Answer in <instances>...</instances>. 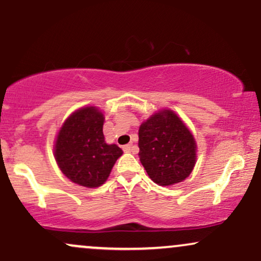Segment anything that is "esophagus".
Here are the masks:
<instances>
[{"label": "esophagus", "instance_id": "1", "mask_svg": "<svg viewBox=\"0 0 261 261\" xmlns=\"http://www.w3.org/2000/svg\"><path fill=\"white\" fill-rule=\"evenodd\" d=\"M122 149H124V152H126V153H128V152L133 151V145H131V143H128V145H125L124 147H122Z\"/></svg>", "mask_w": 261, "mask_h": 261}]
</instances>
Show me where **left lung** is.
Listing matches in <instances>:
<instances>
[{
	"label": "left lung",
	"mask_w": 261,
	"mask_h": 261,
	"mask_svg": "<svg viewBox=\"0 0 261 261\" xmlns=\"http://www.w3.org/2000/svg\"><path fill=\"white\" fill-rule=\"evenodd\" d=\"M140 161L155 184L169 187L188 178L196 164V141L170 109L151 115L139 128Z\"/></svg>",
	"instance_id": "left-lung-1"
}]
</instances>
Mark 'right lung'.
I'll return each instance as SVG.
<instances>
[{
  "label": "right lung",
  "mask_w": 261,
  "mask_h": 261,
  "mask_svg": "<svg viewBox=\"0 0 261 261\" xmlns=\"http://www.w3.org/2000/svg\"><path fill=\"white\" fill-rule=\"evenodd\" d=\"M104 114L97 107H83L68 116L60 127L54 155L60 170L74 184L98 188L109 178L122 149L106 142Z\"/></svg>",
  "instance_id": "add662e5"
}]
</instances>
